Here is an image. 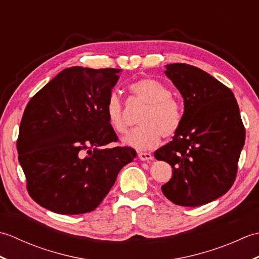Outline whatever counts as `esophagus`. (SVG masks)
<instances>
[{"instance_id": "obj_1", "label": "esophagus", "mask_w": 259, "mask_h": 259, "mask_svg": "<svg viewBox=\"0 0 259 259\" xmlns=\"http://www.w3.org/2000/svg\"><path fill=\"white\" fill-rule=\"evenodd\" d=\"M138 157H139L140 160H142V161H149V160H152V159H153L152 155L149 152H139Z\"/></svg>"}]
</instances>
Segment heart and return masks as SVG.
Instances as JSON below:
<instances>
[{
	"label": "heart",
	"mask_w": 259,
	"mask_h": 259,
	"mask_svg": "<svg viewBox=\"0 0 259 259\" xmlns=\"http://www.w3.org/2000/svg\"><path fill=\"white\" fill-rule=\"evenodd\" d=\"M129 89L136 99L147 104V108L139 118V128L123 139L126 146L137 150L152 149L159 144L161 136L169 138L177 133L183 122V109L166 84L157 79L145 78L134 82ZM106 113L115 133L122 135L128 131L129 122L117 92L112 91L108 96Z\"/></svg>",
	"instance_id": "heart-1"
}]
</instances>
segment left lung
<instances>
[{
    "instance_id": "obj_1",
    "label": "left lung",
    "mask_w": 259,
    "mask_h": 259,
    "mask_svg": "<svg viewBox=\"0 0 259 259\" xmlns=\"http://www.w3.org/2000/svg\"><path fill=\"white\" fill-rule=\"evenodd\" d=\"M164 73L183 96L185 110L174 139L155 152L172 168L161 190L176 205H205L226 194L236 179L246 136L239 107L229 88L194 65L167 64Z\"/></svg>"
}]
</instances>
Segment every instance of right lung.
I'll return each instance as SVG.
<instances>
[{
    "label": "right lung",
    "instance_id": "right-lung-1",
    "mask_svg": "<svg viewBox=\"0 0 259 259\" xmlns=\"http://www.w3.org/2000/svg\"><path fill=\"white\" fill-rule=\"evenodd\" d=\"M120 71L64 69L27 103L16 148L27 191L40 206L62 214L95 210L136 158L131 147H107L118 141L106 102Z\"/></svg>",
    "mask_w": 259,
    "mask_h": 259
}]
</instances>
